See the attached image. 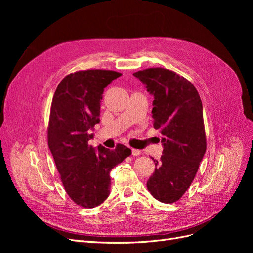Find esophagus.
<instances>
[{"instance_id": "1", "label": "esophagus", "mask_w": 253, "mask_h": 253, "mask_svg": "<svg viewBox=\"0 0 253 253\" xmlns=\"http://www.w3.org/2000/svg\"><path fill=\"white\" fill-rule=\"evenodd\" d=\"M132 155H133V156H138V155H140V151L137 150V149H132Z\"/></svg>"}]
</instances>
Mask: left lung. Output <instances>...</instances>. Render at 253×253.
Wrapping results in <instances>:
<instances>
[{"mask_svg":"<svg viewBox=\"0 0 253 253\" xmlns=\"http://www.w3.org/2000/svg\"><path fill=\"white\" fill-rule=\"evenodd\" d=\"M154 96L153 126L164 147L147 188L157 201L171 204L192 183L206 153L203 104L194 85L176 73L156 67L133 74Z\"/></svg>","mask_w":253,"mask_h":253,"instance_id":"obj_1","label":"left lung"}]
</instances>
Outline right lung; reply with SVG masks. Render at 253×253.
Returning a JSON list of instances; mask_svg holds the SVG:
<instances>
[{
	"instance_id": "add662e5",
	"label": "right lung",
	"mask_w": 253,
	"mask_h": 253,
	"mask_svg": "<svg viewBox=\"0 0 253 253\" xmlns=\"http://www.w3.org/2000/svg\"><path fill=\"white\" fill-rule=\"evenodd\" d=\"M113 71L87 70L67 75L53 95L47 129L48 147L66 193L83 208H94L110 194V172L132 154L117 144L93 148L89 134L100 121L104 88L120 77Z\"/></svg>"
}]
</instances>
